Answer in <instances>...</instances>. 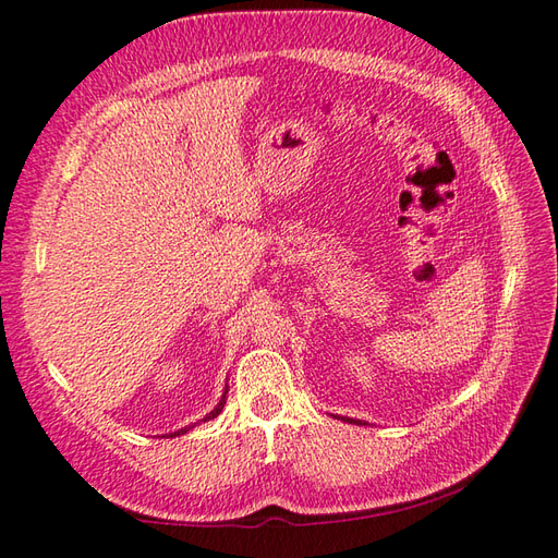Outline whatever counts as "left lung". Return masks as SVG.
<instances>
[{"label":"left lung","instance_id":"8db88e82","mask_svg":"<svg viewBox=\"0 0 558 558\" xmlns=\"http://www.w3.org/2000/svg\"><path fill=\"white\" fill-rule=\"evenodd\" d=\"M341 421H351V423H360V421H355V418H341Z\"/></svg>","mask_w":558,"mask_h":558}]
</instances>
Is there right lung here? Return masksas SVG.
<instances>
[{
	"instance_id": "obj_1",
	"label": "right lung",
	"mask_w": 558,
	"mask_h": 558,
	"mask_svg": "<svg viewBox=\"0 0 558 558\" xmlns=\"http://www.w3.org/2000/svg\"><path fill=\"white\" fill-rule=\"evenodd\" d=\"M225 395H227V389H225ZM225 395H222V399H220V403H217V407L210 411V413H207V416L203 418V421H210V418H215V416H220V411L225 409ZM191 428H195V425H189V428H181V430H177V433H171V438H173V435H183V433H189Z\"/></svg>"
}]
</instances>
